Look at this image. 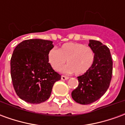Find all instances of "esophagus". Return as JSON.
Returning <instances> with one entry per match:
<instances>
[{"label": "esophagus", "instance_id": "obj_1", "mask_svg": "<svg viewBox=\"0 0 125 125\" xmlns=\"http://www.w3.org/2000/svg\"><path fill=\"white\" fill-rule=\"evenodd\" d=\"M68 79H69V77L67 76H64V75H62V80H68Z\"/></svg>", "mask_w": 125, "mask_h": 125}]
</instances>
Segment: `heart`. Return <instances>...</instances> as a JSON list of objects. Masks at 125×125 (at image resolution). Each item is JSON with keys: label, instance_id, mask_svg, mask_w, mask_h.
Returning a JSON list of instances; mask_svg holds the SVG:
<instances>
[{"label": "heart", "instance_id": "b5f03b06", "mask_svg": "<svg viewBox=\"0 0 125 125\" xmlns=\"http://www.w3.org/2000/svg\"><path fill=\"white\" fill-rule=\"evenodd\" d=\"M95 59L91 47L78 43H66L60 49L52 48L48 53V61L55 70H60L67 60L68 65L63 68L65 72L83 75L91 68Z\"/></svg>", "mask_w": 125, "mask_h": 125}]
</instances>
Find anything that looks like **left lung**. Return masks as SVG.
I'll return each instance as SVG.
<instances>
[{"label":"left lung","instance_id":"8db88e82","mask_svg":"<svg viewBox=\"0 0 125 125\" xmlns=\"http://www.w3.org/2000/svg\"><path fill=\"white\" fill-rule=\"evenodd\" d=\"M89 46L94 52L93 65L78 77V86L72 92V97L81 104H89L100 98L107 91L113 76V60L107 46L96 40H90Z\"/></svg>","mask_w":125,"mask_h":125}]
</instances>
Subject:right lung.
<instances>
[{
  "label": "right lung",
  "mask_w": 125,
  "mask_h": 125,
  "mask_svg": "<svg viewBox=\"0 0 125 125\" xmlns=\"http://www.w3.org/2000/svg\"><path fill=\"white\" fill-rule=\"evenodd\" d=\"M53 42L44 39H27L15 47L10 59V75L15 92L21 99L31 104L46 101L55 82L61 75L48 61Z\"/></svg>",
  "instance_id": "right-lung-1"
}]
</instances>
